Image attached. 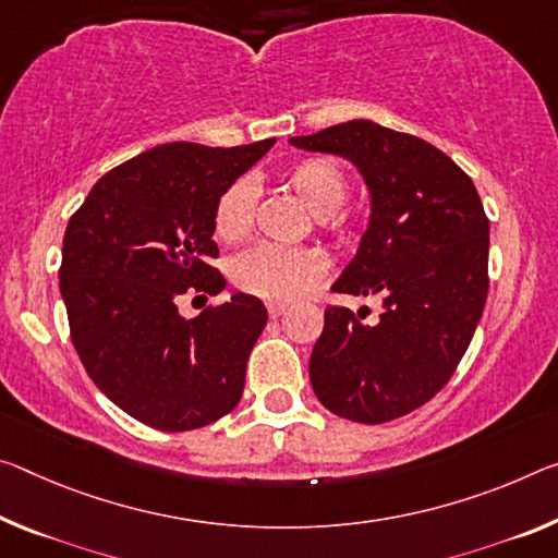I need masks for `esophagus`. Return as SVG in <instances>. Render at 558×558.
I'll use <instances>...</instances> for the list:
<instances>
[{
    "label": "esophagus",
    "mask_w": 558,
    "mask_h": 558,
    "mask_svg": "<svg viewBox=\"0 0 558 558\" xmlns=\"http://www.w3.org/2000/svg\"><path fill=\"white\" fill-rule=\"evenodd\" d=\"M265 307H268V315L270 317H280L282 313H286V303H268V305H265Z\"/></svg>",
    "instance_id": "esophagus-1"
}]
</instances>
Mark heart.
<instances>
[{
    "mask_svg": "<svg viewBox=\"0 0 558 558\" xmlns=\"http://www.w3.org/2000/svg\"><path fill=\"white\" fill-rule=\"evenodd\" d=\"M286 183L298 201L323 220L335 223L332 214L348 198V175L325 156L303 158L288 168ZM258 185L253 179H238L216 203L214 228L223 241H238L253 226ZM231 280L238 290L265 300H293L311 290L325 272V258L307 247L258 245L231 263Z\"/></svg>",
    "mask_w": 558,
    "mask_h": 558,
    "instance_id": "heart-1",
    "label": "heart"
}]
</instances>
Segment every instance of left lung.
Returning a JSON list of instances; mask_svg holds the SVG:
<instances>
[{
    "label": "left lung",
    "mask_w": 558,
    "mask_h": 558,
    "mask_svg": "<svg viewBox=\"0 0 558 558\" xmlns=\"http://www.w3.org/2000/svg\"><path fill=\"white\" fill-rule=\"evenodd\" d=\"M290 144L357 166L373 214L332 290L383 300L375 325L327 307L313 390L338 417L397 420L429 402L470 348L489 290V218L470 175L417 136L355 119Z\"/></svg>",
    "instance_id": "obj_1"
}]
</instances>
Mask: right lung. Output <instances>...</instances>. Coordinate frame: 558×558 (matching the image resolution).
I'll return each instance as SVG.
<instances>
[{"label": "right lung", "mask_w": 558, "mask_h": 558, "mask_svg": "<svg viewBox=\"0 0 558 558\" xmlns=\"http://www.w3.org/2000/svg\"><path fill=\"white\" fill-rule=\"evenodd\" d=\"M276 138L210 148L173 141L111 168L69 220L59 288L94 385L161 432L206 427L241 402L268 311L235 293L185 320L189 288L218 295L216 203Z\"/></svg>", "instance_id": "add662e5"}]
</instances>
